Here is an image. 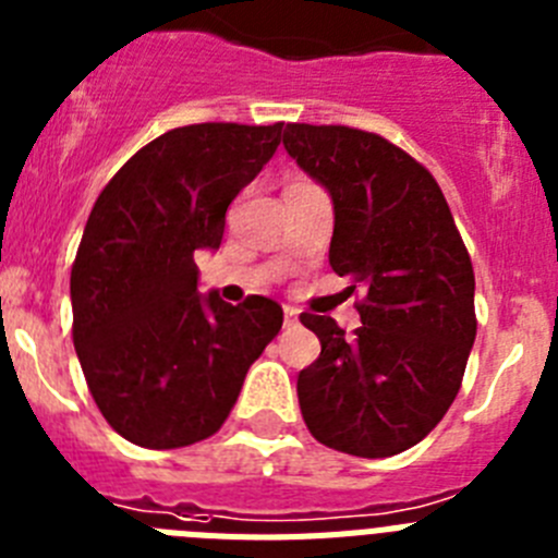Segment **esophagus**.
<instances>
[{"label":"esophagus","mask_w":558,"mask_h":558,"mask_svg":"<svg viewBox=\"0 0 558 558\" xmlns=\"http://www.w3.org/2000/svg\"><path fill=\"white\" fill-rule=\"evenodd\" d=\"M299 324V310L284 307V327H295Z\"/></svg>","instance_id":"obj_1"}]
</instances>
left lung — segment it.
<instances>
[{"label": "left lung", "instance_id": "obj_1", "mask_svg": "<svg viewBox=\"0 0 558 558\" xmlns=\"http://www.w3.org/2000/svg\"><path fill=\"white\" fill-rule=\"evenodd\" d=\"M290 159L332 198L329 265L363 288L354 338L302 315L322 354L299 374L302 416L322 445L388 458L445 418L475 343V274L436 179L377 133L288 125Z\"/></svg>", "mask_w": 558, "mask_h": 558}]
</instances>
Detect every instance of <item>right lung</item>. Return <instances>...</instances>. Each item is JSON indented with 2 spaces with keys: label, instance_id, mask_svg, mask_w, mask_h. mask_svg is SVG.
<instances>
[{
  "label": "right lung",
  "instance_id": "obj_1",
  "mask_svg": "<svg viewBox=\"0 0 558 558\" xmlns=\"http://www.w3.org/2000/svg\"><path fill=\"white\" fill-rule=\"evenodd\" d=\"M282 122L172 128L100 192L72 265V338L88 391L131 445L175 450L218 433L251 363L282 329L265 295L198 293L195 251L279 147Z\"/></svg>",
  "mask_w": 558,
  "mask_h": 558
}]
</instances>
